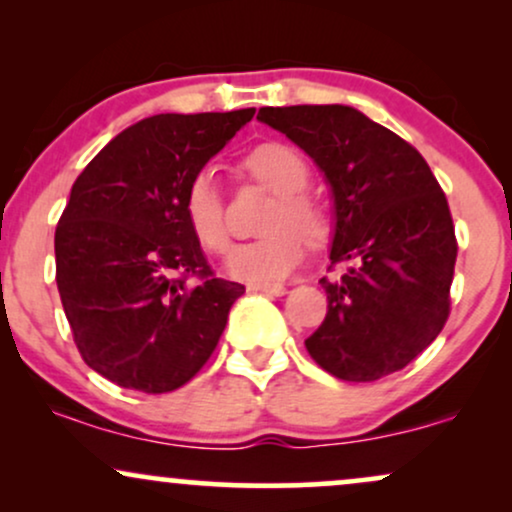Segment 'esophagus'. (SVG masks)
I'll return each mask as SVG.
<instances>
[{"mask_svg":"<svg viewBox=\"0 0 512 512\" xmlns=\"http://www.w3.org/2000/svg\"><path fill=\"white\" fill-rule=\"evenodd\" d=\"M248 289L250 291L269 293V296H281V293H286V286L284 284H250Z\"/></svg>","mask_w":512,"mask_h":512,"instance_id":"1","label":"esophagus"}]
</instances>
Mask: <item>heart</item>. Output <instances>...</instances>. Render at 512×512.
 Instances as JSON below:
<instances>
[{"instance_id":"b5f03b06","label":"heart","mask_w":512,"mask_h":512,"mask_svg":"<svg viewBox=\"0 0 512 512\" xmlns=\"http://www.w3.org/2000/svg\"><path fill=\"white\" fill-rule=\"evenodd\" d=\"M248 168L274 192L276 204L269 216L272 233L233 245L226 269L236 279L269 284L289 276L303 260V238L322 240L327 233V214L315 199L303 195L308 185V166L291 146L264 144L248 156ZM182 209L197 243L209 252H223L228 245L223 195L214 168H199L182 197Z\"/></svg>"}]
</instances>
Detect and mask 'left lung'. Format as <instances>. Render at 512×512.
Here are the masks:
<instances>
[{"mask_svg": "<svg viewBox=\"0 0 512 512\" xmlns=\"http://www.w3.org/2000/svg\"><path fill=\"white\" fill-rule=\"evenodd\" d=\"M257 120L313 158L330 187L327 315L305 349L334 378L370 383L402 370L443 330L455 272L448 199L424 156L351 105L260 108Z\"/></svg>", "mask_w": 512, "mask_h": 512, "instance_id": "1", "label": "left lung"}]
</instances>
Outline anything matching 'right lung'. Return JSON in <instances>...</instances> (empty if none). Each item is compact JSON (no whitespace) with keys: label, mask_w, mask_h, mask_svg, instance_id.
Masks as SVG:
<instances>
[{"label":"right lung","mask_w":512,"mask_h":512,"mask_svg":"<svg viewBox=\"0 0 512 512\" xmlns=\"http://www.w3.org/2000/svg\"><path fill=\"white\" fill-rule=\"evenodd\" d=\"M252 115L146 117L72 185L55 231L57 289L84 361L115 385L161 395L195 378L245 293L209 269L182 197Z\"/></svg>","instance_id":"right-lung-1"}]
</instances>
